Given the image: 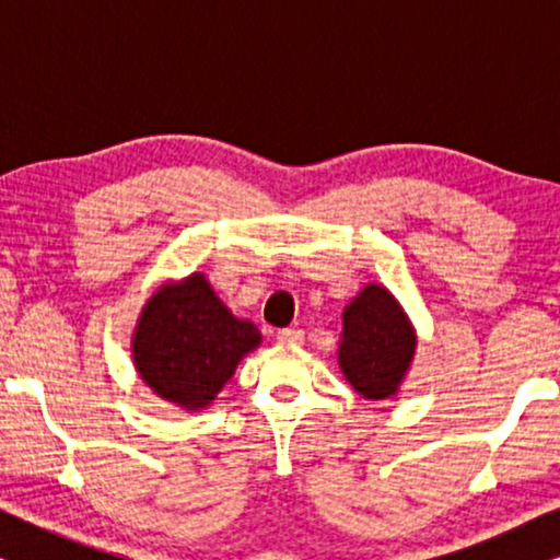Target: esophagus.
<instances>
[{
	"instance_id": "34e87169",
	"label": "esophagus",
	"mask_w": 560,
	"mask_h": 560,
	"mask_svg": "<svg viewBox=\"0 0 560 560\" xmlns=\"http://www.w3.org/2000/svg\"><path fill=\"white\" fill-rule=\"evenodd\" d=\"M278 341L280 343H303L305 334L301 331V328H280Z\"/></svg>"
}]
</instances>
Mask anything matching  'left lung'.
Listing matches in <instances>:
<instances>
[{
	"label": "left lung",
	"mask_w": 560,
	"mask_h": 560,
	"mask_svg": "<svg viewBox=\"0 0 560 560\" xmlns=\"http://www.w3.org/2000/svg\"><path fill=\"white\" fill-rule=\"evenodd\" d=\"M416 328L387 288L370 282L343 308L339 366L366 400L397 395L416 357Z\"/></svg>",
	"instance_id": "left-lung-1"
}]
</instances>
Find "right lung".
<instances>
[{
  "label": "right lung",
  "mask_w": 560,
  "mask_h": 560,
  "mask_svg": "<svg viewBox=\"0 0 560 560\" xmlns=\"http://www.w3.org/2000/svg\"><path fill=\"white\" fill-rule=\"evenodd\" d=\"M259 341L257 326L236 318L209 280L194 272L144 303L132 334V359L158 397L183 410H203Z\"/></svg>",
  "instance_id": "1"
}]
</instances>
